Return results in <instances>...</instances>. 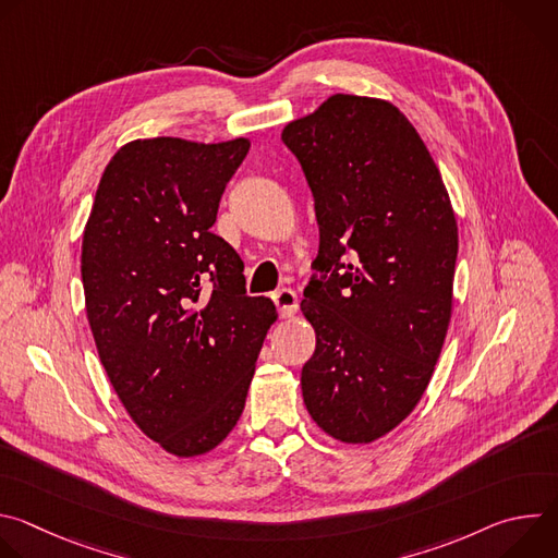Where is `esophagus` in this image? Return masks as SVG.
Segmentation results:
<instances>
[{
	"instance_id": "obj_1",
	"label": "esophagus",
	"mask_w": 558,
	"mask_h": 558,
	"mask_svg": "<svg viewBox=\"0 0 558 558\" xmlns=\"http://www.w3.org/2000/svg\"><path fill=\"white\" fill-rule=\"evenodd\" d=\"M274 302L278 306L280 317H293L298 311V295L291 289H280L274 293Z\"/></svg>"
}]
</instances>
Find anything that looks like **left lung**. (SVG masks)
I'll return each mask as SVG.
<instances>
[{
  "label": "left lung",
  "mask_w": 558,
  "mask_h": 558,
  "mask_svg": "<svg viewBox=\"0 0 558 558\" xmlns=\"http://www.w3.org/2000/svg\"><path fill=\"white\" fill-rule=\"evenodd\" d=\"M315 201L323 271L304 289L313 422L371 444L417 407L452 313L457 220L413 123L390 101L333 95L282 130Z\"/></svg>",
  "instance_id": "8db88e82"
}]
</instances>
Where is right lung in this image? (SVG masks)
Segmentation results:
<instances>
[{
  "instance_id": "right-lung-1",
  "label": "right lung",
  "mask_w": 558,
  "mask_h": 558,
  "mask_svg": "<svg viewBox=\"0 0 558 558\" xmlns=\"http://www.w3.org/2000/svg\"><path fill=\"white\" fill-rule=\"evenodd\" d=\"M250 138L125 143L99 181L82 245L99 360L132 422L163 450L198 457L238 424L269 327L243 260L211 231Z\"/></svg>"
}]
</instances>
